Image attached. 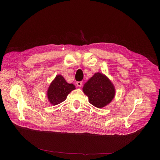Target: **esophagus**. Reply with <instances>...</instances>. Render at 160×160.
I'll use <instances>...</instances> for the list:
<instances>
[{"label":"esophagus","mask_w":160,"mask_h":160,"mask_svg":"<svg viewBox=\"0 0 160 160\" xmlns=\"http://www.w3.org/2000/svg\"><path fill=\"white\" fill-rule=\"evenodd\" d=\"M77 83V86L78 87H81L82 85V82H77V83Z\"/></svg>","instance_id":"esophagus-1"}]
</instances>
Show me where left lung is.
Returning a JSON list of instances; mask_svg holds the SVG:
<instances>
[{"label":"left lung","mask_w":160,"mask_h":160,"mask_svg":"<svg viewBox=\"0 0 160 160\" xmlns=\"http://www.w3.org/2000/svg\"><path fill=\"white\" fill-rule=\"evenodd\" d=\"M83 91L89 98V102L101 108L110 103L115 96V88L105 75L97 72L83 87Z\"/></svg>","instance_id":"left-lung-1"}]
</instances>
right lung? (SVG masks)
Masks as SVG:
<instances>
[{
    "instance_id": "add662e5",
    "label": "right lung",
    "mask_w": 160,
    "mask_h": 160,
    "mask_svg": "<svg viewBox=\"0 0 160 160\" xmlns=\"http://www.w3.org/2000/svg\"><path fill=\"white\" fill-rule=\"evenodd\" d=\"M75 89L72 83H67L61 75H57L50 83L47 91L49 102L52 105H57L63 102L72 90Z\"/></svg>"
}]
</instances>
